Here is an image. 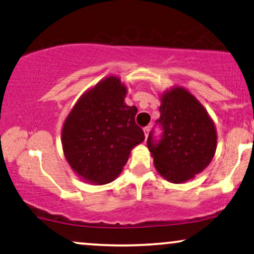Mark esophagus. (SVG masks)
Listing matches in <instances>:
<instances>
[{
	"label": "esophagus",
	"instance_id": "34e87169",
	"mask_svg": "<svg viewBox=\"0 0 254 254\" xmlns=\"http://www.w3.org/2000/svg\"><path fill=\"white\" fill-rule=\"evenodd\" d=\"M143 131H144V136H145L146 138H147V136H149V131H150V127H145L143 129Z\"/></svg>",
	"mask_w": 254,
	"mask_h": 254
}]
</instances>
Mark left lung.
Instances as JSON below:
<instances>
[{
	"instance_id": "1",
	"label": "left lung",
	"mask_w": 254,
	"mask_h": 254,
	"mask_svg": "<svg viewBox=\"0 0 254 254\" xmlns=\"http://www.w3.org/2000/svg\"><path fill=\"white\" fill-rule=\"evenodd\" d=\"M164 133L158 144L147 138V147L157 172L173 184L194 178L208 166L217 149V130L204 105L183 86L175 85L160 95Z\"/></svg>"
}]
</instances>
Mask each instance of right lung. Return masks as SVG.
I'll return each instance as SVG.
<instances>
[{
    "label": "right lung",
    "instance_id": "add662e5",
    "mask_svg": "<svg viewBox=\"0 0 254 254\" xmlns=\"http://www.w3.org/2000/svg\"><path fill=\"white\" fill-rule=\"evenodd\" d=\"M127 94L120 77H105L86 90L64 121V157L86 183L104 185L115 181L131 150L145 139L134 122L137 108L125 103Z\"/></svg>",
    "mask_w": 254,
    "mask_h": 254
}]
</instances>
